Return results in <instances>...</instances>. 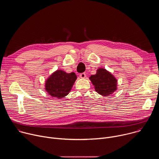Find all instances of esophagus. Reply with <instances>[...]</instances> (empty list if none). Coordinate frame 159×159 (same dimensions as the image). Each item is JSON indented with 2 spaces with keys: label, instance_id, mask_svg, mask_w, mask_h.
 Segmentation results:
<instances>
[{
  "label": "esophagus",
  "instance_id": "1",
  "mask_svg": "<svg viewBox=\"0 0 159 159\" xmlns=\"http://www.w3.org/2000/svg\"><path fill=\"white\" fill-rule=\"evenodd\" d=\"M86 77V75L85 73H82L80 74V77L82 79H84Z\"/></svg>",
  "mask_w": 159,
  "mask_h": 159
}]
</instances>
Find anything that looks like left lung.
<instances>
[{"label":"left lung","mask_w":159,"mask_h":159,"mask_svg":"<svg viewBox=\"0 0 159 159\" xmlns=\"http://www.w3.org/2000/svg\"><path fill=\"white\" fill-rule=\"evenodd\" d=\"M96 91L103 96H108L117 89V80L105 69L100 68L95 75L89 77Z\"/></svg>","instance_id":"left-lung-1"}]
</instances>
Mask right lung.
<instances>
[{"label":"right lung","mask_w":159,"mask_h":159,"mask_svg":"<svg viewBox=\"0 0 159 159\" xmlns=\"http://www.w3.org/2000/svg\"><path fill=\"white\" fill-rule=\"evenodd\" d=\"M77 79L75 73L58 70L53 73L45 83V90L53 98H63L69 94Z\"/></svg>","instance_id":"add662e5"}]
</instances>
